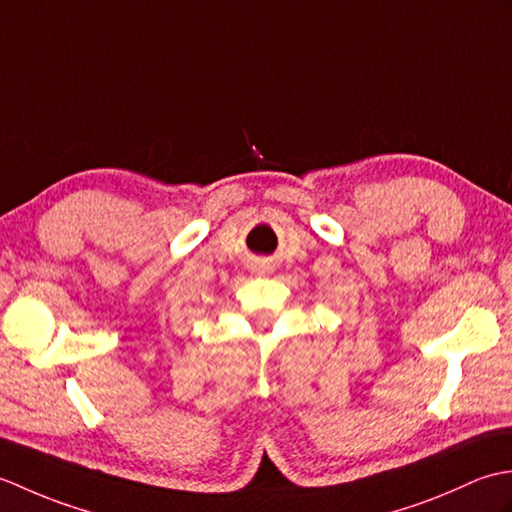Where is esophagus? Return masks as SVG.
<instances>
[{"mask_svg":"<svg viewBox=\"0 0 512 512\" xmlns=\"http://www.w3.org/2000/svg\"><path fill=\"white\" fill-rule=\"evenodd\" d=\"M268 270H270V268H268V264H262V262H259V264H257V273H259V275H264V273H268Z\"/></svg>","mask_w":512,"mask_h":512,"instance_id":"obj_1","label":"esophagus"}]
</instances>
